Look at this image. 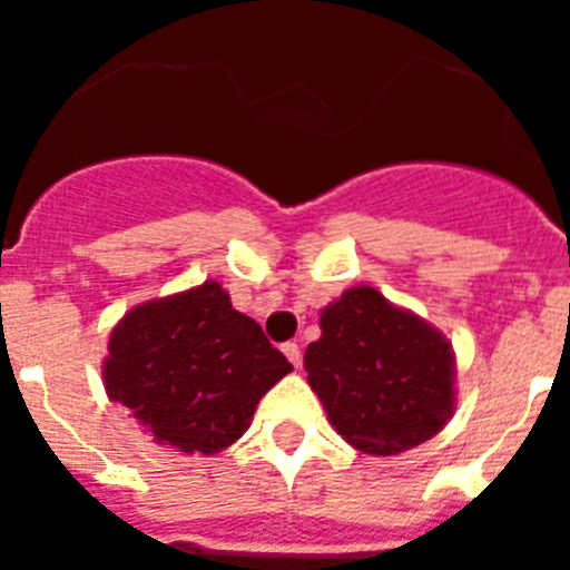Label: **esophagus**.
<instances>
[{
    "label": "esophagus",
    "instance_id": "1",
    "mask_svg": "<svg viewBox=\"0 0 570 570\" xmlns=\"http://www.w3.org/2000/svg\"><path fill=\"white\" fill-rule=\"evenodd\" d=\"M282 354L288 356V362L294 367L302 365V354H299V345H296V342H285V345H282Z\"/></svg>",
    "mask_w": 570,
    "mask_h": 570
}]
</instances>
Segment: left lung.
Wrapping results in <instances>:
<instances>
[{
  "mask_svg": "<svg viewBox=\"0 0 570 570\" xmlns=\"http://www.w3.org/2000/svg\"><path fill=\"white\" fill-rule=\"evenodd\" d=\"M305 347L308 385L356 451L394 456L442 431L456 405L454 347L380 291L347 288Z\"/></svg>",
  "mask_w": 570,
  "mask_h": 570,
  "instance_id": "left-lung-1",
  "label": "left lung"
}]
</instances>
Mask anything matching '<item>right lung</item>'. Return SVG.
Wrapping results in <instances>:
<instances>
[{"instance_id":"add662e5","label":"right lung","mask_w":570,"mask_h":570,"mask_svg":"<svg viewBox=\"0 0 570 570\" xmlns=\"http://www.w3.org/2000/svg\"><path fill=\"white\" fill-rule=\"evenodd\" d=\"M291 371L259 322L234 311L210 279L128 311L102 362L108 396L156 445L205 456L234 445Z\"/></svg>"}]
</instances>
